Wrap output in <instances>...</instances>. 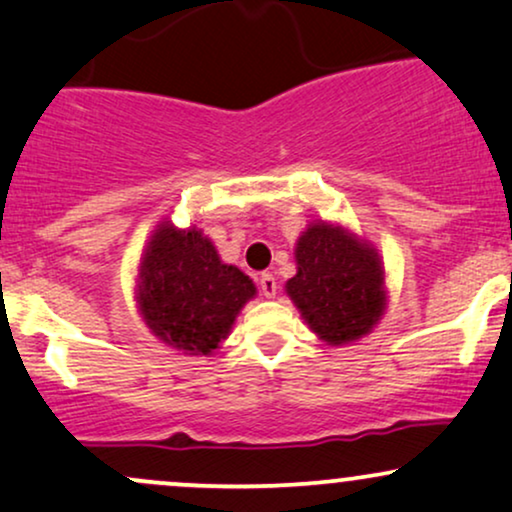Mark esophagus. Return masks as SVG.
<instances>
[{"mask_svg": "<svg viewBox=\"0 0 512 512\" xmlns=\"http://www.w3.org/2000/svg\"><path fill=\"white\" fill-rule=\"evenodd\" d=\"M258 285H261V292H263V296H266V299H275V294H277V282H275L273 275L263 273L261 280H258Z\"/></svg>", "mask_w": 512, "mask_h": 512, "instance_id": "esophagus-1", "label": "esophagus"}]
</instances>
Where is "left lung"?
Returning <instances> with one entry per match:
<instances>
[{"instance_id":"obj_1","label":"left lung","mask_w":512,"mask_h":512,"mask_svg":"<svg viewBox=\"0 0 512 512\" xmlns=\"http://www.w3.org/2000/svg\"><path fill=\"white\" fill-rule=\"evenodd\" d=\"M296 275L285 292L327 346L358 342L387 311L384 263L349 227L313 220L294 246Z\"/></svg>"}]
</instances>
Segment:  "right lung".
<instances>
[{"label":"right lung","mask_w":512,"mask_h":512,"mask_svg":"<svg viewBox=\"0 0 512 512\" xmlns=\"http://www.w3.org/2000/svg\"><path fill=\"white\" fill-rule=\"evenodd\" d=\"M256 285L197 225L175 227L168 218L151 230L137 266L135 301L156 339L189 356H213L235 325Z\"/></svg>","instance_id":"obj_1"}]
</instances>
